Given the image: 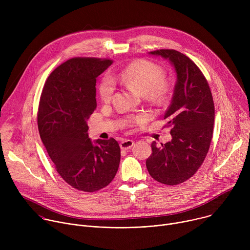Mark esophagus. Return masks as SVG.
<instances>
[{"label": "esophagus", "mask_w": 250, "mask_h": 250, "mask_svg": "<svg viewBox=\"0 0 250 250\" xmlns=\"http://www.w3.org/2000/svg\"><path fill=\"white\" fill-rule=\"evenodd\" d=\"M133 145H134V141L133 140H131V139H125V140H123L121 142V148L127 150V149L131 148V146Z\"/></svg>", "instance_id": "34e87169"}]
</instances>
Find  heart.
Listing matches in <instances>:
<instances>
[{
	"label": "heart",
	"instance_id": "b5f03b06",
	"mask_svg": "<svg viewBox=\"0 0 250 250\" xmlns=\"http://www.w3.org/2000/svg\"><path fill=\"white\" fill-rule=\"evenodd\" d=\"M114 81L137 91L140 95L154 98L162 97L167 91V83L163 78L162 69L147 60H136L112 76ZM100 97L103 102L111 101L115 85L109 76L104 77L100 85Z\"/></svg>",
	"mask_w": 250,
	"mask_h": 250
}]
</instances>
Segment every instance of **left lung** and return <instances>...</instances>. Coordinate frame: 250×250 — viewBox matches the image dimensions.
Returning a JSON list of instances; mask_svg holds the SVG:
<instances>
[{
  "mask_svg": "<svg viewBox=\"0 0 250 250\" xmlns=\"http://www.w3.org/2000/svg\"><path fill=\"white\" fill-rule=\"evenodd\" d=\"M149 55L168 60L176 72L171 104L164 115L172 139L161 146L153 141L152 154L146 159L153 179L173 186L188 180L204 162L212 137L215 105L204 74L189 57L173 49Z\"/></svg>",
  "mask_w": 250,
  "mask_h": 250,
  "instance_id": "8db88e82",
  "label": "left lung"
}]
</instances>
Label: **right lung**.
<instances>
[{
  "instance_id": "right-lung-1",
  "label": "right lung",
  "mask_w": 250,
  "mask_h": 250,
  "mask_svg": "<svg viewBox=\"0 0 250 250\" xmlns=\"http://www.w3.org/2000/svg\"><path fill=\"white\" fill-rule=\"evenodd\" d=\"M113 62L97 58L67 60L49 75L40 101L38 125L46 151L62 179L84 192L108 186L121 161L118 141H92L87 124L97 106V78Z\"/></svg>"
}]
</instances>
